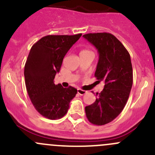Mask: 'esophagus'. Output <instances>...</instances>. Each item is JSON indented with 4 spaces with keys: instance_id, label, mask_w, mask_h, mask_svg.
<instances>
[{
    "instance_id": "1",
    "label": "esophagus",
    "mask_w": 155,
    "mask_h": 155,
    "mask_svg": "<svg viewBox=\"0 0 155 155\" xmlns=\"http://www.w3.org/2000/svg\"><path fill=\"white\" fill-rule=\"evenodd\" d=\"M77 91H78V94H80V95H84V94H85L87 93L86 91L82 90V89H80V88H78Z\"/></svg>"
}]
</instances>
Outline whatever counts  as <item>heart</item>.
<instances>
[{
    "label": "heart",
    "instance_id": "b5f03b06",
    "mask_svg": "<svg viewBox=\"0 0 155 155\" xmlns=\"http://www.w3.org/2000/svg\"><path fill=\"white\" fill-rule=\"evenodd\" d=\"M91 51H89V50H87V49H83L82 50V51H80V53H86V52H90Z\"/></svg>",
    "mask_w": 155,
    "mask_h": 155
}]
</instances>
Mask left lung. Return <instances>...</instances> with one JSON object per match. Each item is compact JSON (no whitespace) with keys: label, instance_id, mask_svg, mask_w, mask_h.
<instances>
[{"label":"left lung","instance_id":"1","mask_svg":"<svg viewBox=\"0 0 155 155\" xmlns=\"http://www.w3.org/2000/svg\"><path fill=\"white\" fill-rule=\"evenodd\" d=\"M97 49L99 61L94 76L105 83L96 101L85 107L89 121L104 125L113 121L121 112L129 98L133 85L130 56L124 45L109 33H93L83 35Z\"/></svg>","mask_w":155,"mask_h":155}]
</instances>
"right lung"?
Returning <instances> with one entry per match:
<instances>
[{"instance_id":"right-lung-1","label":"right lung","mask_w":155,"mask_h":155,"mask_svg":"<svg viewBox=\"0 0 155 155\" xmlns=\"http://www.w3.org/2000/svg\"><path fill=\"white\" fill-rule=\"evenodd\" d=\"M82 34L48 35L34 43L25 65L28 94L36 110L45 118L59 119L64 116L70 102L77 93L75 87L55 85L54 79L62 61Z\"/></svg>"}]
</instances>
